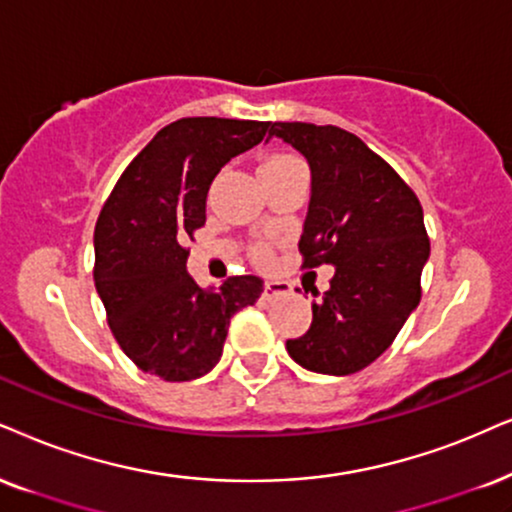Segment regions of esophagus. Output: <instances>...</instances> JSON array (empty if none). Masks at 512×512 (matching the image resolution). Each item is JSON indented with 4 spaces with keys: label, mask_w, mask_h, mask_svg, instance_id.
<instances>
[{
    "label": "esophagus",
    "mask_w": 512,
    "mask_h": 512,
    "mask_svg": "<svg viewBox=\"0 0 512 512\" xmlns=\"http://www.w3.org/2000/svg\"><path fill=\"white\" fill-rule=\"evenodd\" d=\"M290 288L288 283L283 281H267L264 283V300H274V297H281V295H290Z\"/></svg>",
    "instance_id": "1"
}]
</instances>
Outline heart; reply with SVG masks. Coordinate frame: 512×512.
Wrapping results in <instances>:
<instances>
[{
	"label": "heart",
	"instance_id": "obj_1",
	"mask_svg": "<svg viewBox=\"0 0 512 512\" xmlns=\"http://www.w3.org/2000/svg\"><path fill=\"white\" fill-rule=\"evenodd\" d=\"M260 255H262V257H264V255H267V252H264V250H262V252H260Z\"/></svg>",
	"mask_w": 512,
	"mask_h": 512
}]
</instances>
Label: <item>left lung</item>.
<instances>
[{
    "label": "left lung",
    "mask_w": 512,
    "mask_h": 512,
    "mask_svg": "<svg viewBox=\"0 0 512 512\" xmlns=\"http://www.w3.org/2000/svg\"><path fill=\"white\" fill-rule=\"evenodd\" d=\"M274 137L302 153L312 172L297 243L304 267H335L331 288L312 302V326L286 349L307 371L352 375L373 364L416 312L430 260L423 208L399 174L345 129L274 122Z\"/></svg>",
    "instance_id": "1"
}]
</instances>
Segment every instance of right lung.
I'll list each match as a JSON object with an SVG mask.
<instances>
[{
	"mask_svg": "<svg viewBox=\"0 0 512 512\" xmlns=\"http://www.w3.org/2000/svg\"><path fill=\"white\" fill-rule=\"evenodd\" d=\"M271 122L184 118L155 134L103 205L94 283L122 352L144 373L184 383L222 357L229 321L262 295L260 276L198 286L186 238L205 224L212 179L257 146Z\"/></svg>",
	"mask_w": 512,
	"mask_h": 512,
	"instance_id": "right-lung-1",
	"label": "right lung"
}]
</instances>
